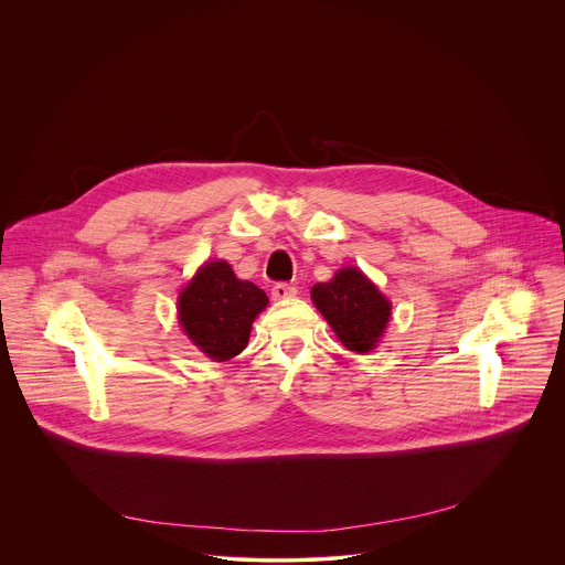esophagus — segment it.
I'll list each match as a JSON object with an SVG mask.
<instances>
[{
  "label": "esophagus",
  "instance_id": "esophagus-1",
  "mask_svg": "<svg viewBox=\"0 0 565 565\" xmlns=\"http://www.w3.org/2000/svg\"><path fill=\"white\" fill-rule=\"evenodd\" d=\"M270 292H273V299H290V297L297 295V288L290 286V284H286V281H279V284L273 286Z\"/></svg>",
  "mask_w": 565,
  "mask_h": 565
}]
</instances>
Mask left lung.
Returning a JSON list of instances; mask_svg holds the SVG:
<instances>
[{
  "label": "left lung",
  "instance_id": "left-lung-1",
  "mask_svg": "<svg viewBox=\"0 0 565 565\" xmlns=\"http://www.w3.org/2000/svg\"><path fill=\"white\" fill-rule=\"evenodd\" d=\"M310 297L349 351L369 353L377 347L391 319V301L360 268H342L331 281L315 284Z\"/></svg>",
  "mask_w": 565,
  "mask_h": 565
}]
</instances>
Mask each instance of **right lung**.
<instances>
[{
    "mask_svg": "<svg viewBox=\"0 0 565 565\" xmlns=\"http://www.w3.org/2000/svg\"><path fill=\"white\" fill-rule=\"evenodd\" d=\"M266 306V292L238 279L227 262H207L179 292V324L201 353L225 362L246 349Z\"/></svg>",
    "mask_w": 565,
    "mask_h": 565,
    "instance_id": "add662e5",
    "label": "right lung"
}]
</instances>
